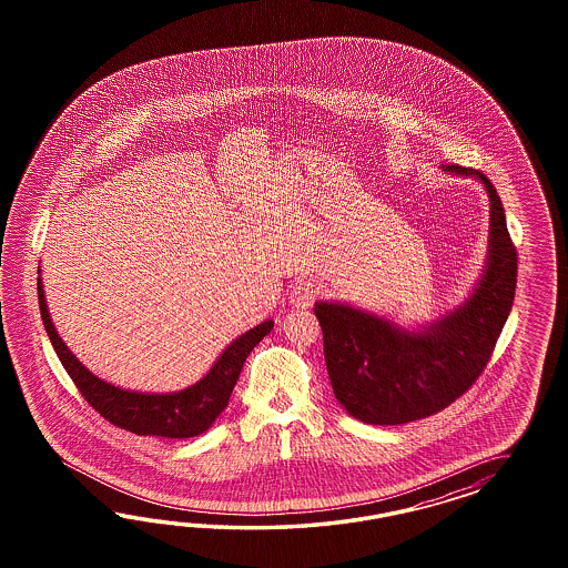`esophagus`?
Wrapping results in <instances>:
<instances>
[{"label": "esophagus", "mask_w": 568, "mask_h": 568, "mask_svg": "<svg viewBox=\"0 0 568 568\" xmlns=\"http://www.w3.org/2000/svg\"><path fill=\"white\" fill-rule=\"evenodd\" d=\"M321 285L318 283H314V281H310V278H304V281H300L295 287H293V304L297 306V308H310L314 302H316V297L321 295Z\"/></svg>", "instance_id": "obj_1"}]
</instances>
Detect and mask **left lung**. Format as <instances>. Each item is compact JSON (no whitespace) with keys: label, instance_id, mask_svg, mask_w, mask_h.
<instances>
[{"label":"left lung","instance_id":"1","mask_svg":"<svg viewBox=\"0 0 568 568\" xmlns=\"http://www.w3.org/2000/svg\"><path fill=\"white\" fill-rule=\"evenodd\" d=\"M444 171L479 179L491 204L487 266L465 304L418 333L344 304L314 306L333 394L349 416L368 425L413 423L468 392L515 302L516 247L498 191L475 169L452 164Z\"/></svg>","mask_w":568,"mask_h":568}]
</instances>
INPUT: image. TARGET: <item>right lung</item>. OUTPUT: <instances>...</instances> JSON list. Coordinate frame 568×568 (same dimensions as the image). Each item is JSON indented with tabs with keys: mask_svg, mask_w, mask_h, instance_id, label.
Returning <instances> with one entry per match:
<instances>
[{
	"mask_svg": "<svg viewBox=\"0 0 568 568\" xmlns=\"http://www.w3.org/2000/svg\"><path fill=\"white\" fill-rule=\"evenodd\" d=\"M37 295L41 318L53 349L81 396L85 397L87 404L114 427L131 430L135 435H155L169 439L195 437L212 427V423L229 404L243 362L275 325L273 321H264L258 327L243 333L224 349L206 377L200 378L187 389L176 394H138L114 387L91 375L53 328L41 278H37Z\"/></svg>",
	"mask_w": 568,
	"mask_h": 568,
	"instance_id": "add662e5",
	"label": "right lung"
}]
</instances>
